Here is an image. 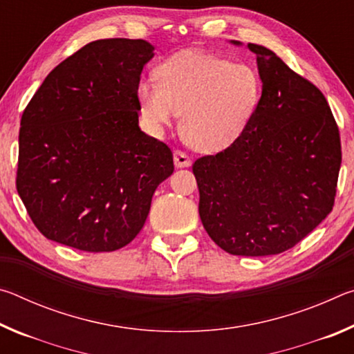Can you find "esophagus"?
<instances>
[{
	"label": "esophagus",
	"mask_w": 354,
	"mask_h": 354,
	"mask_svg": "<svg viewBox=\"0 0 354 354\" xmlns=\"http://www.w3.org/2000/svg\"><path fill=\"white\" fill-rule=\"evenodd\" d=\"M173 160H175V165L178 169H184V167L192 165V159L185 153L179 151V149H176V151L173 153Z\"/></svg>",
	"instance_id": "esophagus-1"
}]
</instances>
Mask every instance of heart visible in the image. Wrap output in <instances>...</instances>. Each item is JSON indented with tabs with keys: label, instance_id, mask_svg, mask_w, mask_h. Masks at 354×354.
I'll use <instances>...</instances> for the list:
<instances>
[{
	"label": "heart",
	"instance_id": "b5f03b06",
	"mask_svg": "<svg viewBox=\"0 0 354 354\" xmlns=\"http://www.w3.org/2000/svg\"><path fill=\"white\" fill-rule=\"evenodd\" d=\"M156 81L137 86L143 117L154 129H164L181 113L184 142L201 153L231 147L247 129L262 97V80L253 65L200 51L167 59L156 70Z\"/></svg>",
	"mask_w": 354,
	"mask_h": 354
}]
</instances>
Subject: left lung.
<instances>
[{
  "mask_svg": "<svg viewBox=\"0 0 354 354\" xmlns=\"http://www.w3.org/2000/svg\"><path fill=\"white\" fill-rule=\"evenodd\" d=\"M247 48L256 55L261 103L231 147L192 169L209 237L230 254L270 256L297 245L333 211L342 151L319 88L268 48Z\"/></svg>",
  "mask_w": 354,
  "mask_h": 354,
  "instance_id": "1",
  "label": "left lung"
}]
</instances>
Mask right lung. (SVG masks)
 <instances>
[{
  "label": "right lung",
  "mask_w": 354,
  "mask_h": 354,
  "mask_svg": "<svg viewBox=\"0 0 354 354\" xmlns=\"http://www.w3.org/2000/svg\"><path fill=\"white\" fill-rule=\"evenodd\" d=\"M154 56L147 40L82 46L41 82L21 117L17 190L50 241L101 253L139 234L170 148L139 127L137 86Z\"/></svg>",
  "instance_id": "add662e5"
}]
</instances>
